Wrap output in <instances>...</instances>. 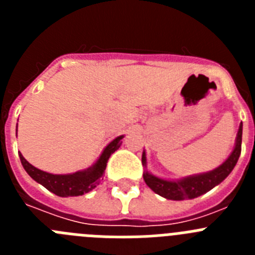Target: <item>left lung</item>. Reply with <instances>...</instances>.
Returning a JSON list of instances; mask_svg holds the SVG:
<instances>
[{"instance_id": "1", "label": "left lung", "mask_w": 255, "mask_h": 255, "mask_svg": "<svg viewBox=\"0 0 255 255\" xmlns=\"http://www.w3.org/2000/svg\"><path fill=\"white\" fill-rule=\"evenodd\" d=\"M242 136H243V124H240L236 134L235 147L233 152L229 155V158L220 164L215 170L208 172L198 173V175H190V176L182 177L179 180H166L158 176H154L149 171H144V181L154 191L155 194L161 195L170 200H185L194 199V198L203 195L204 193L209 191L218 184L224 181L229 176L231 171L235 167L240 153H242ZM141 163L147 168V155L145 150H143L141 155Z\"/></svg>"}]
</instances>
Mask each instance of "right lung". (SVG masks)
<instances>
[{"label": "right lung", "mask_w": 255, "mask_h": 255, "mask_svg": "<svg viewBox=\"0 0 255 255\" xmlns=\"http://www.w3.org/2000/svg\"><path fill=\"white\" fill-rule=\"evenodd\" d=\"M17 128V126H16ZM17 132V129H16ZM124 135H120L115 138L111 143L101 153L100 158L97 159L96 163H93L91 167L85 168L82 171H76L73 173H65V175H53V173L46 172L39 168L34 167L33 164L29 163L21 153H19L20 161H21L22 167L28 172L31 179L37 181L38 184L43 185L47 190H49L53 194L58 197H79V195L87 194L91 190H93L101 180H103V173H105L107 161L110 155L120 148L121 139Z\"/></svg>", "instance_id": "right-lung-1"}]
</instances>
